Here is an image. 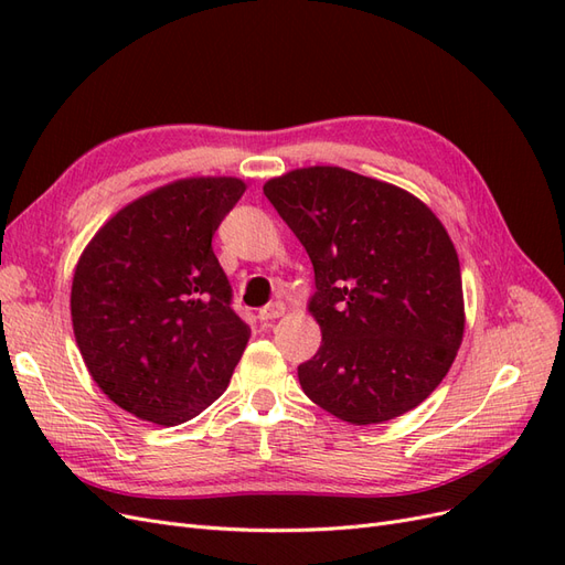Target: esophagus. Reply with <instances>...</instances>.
Wrapping results in <instances>:
<instances>
[{
	"instance_id": "34e87169",
	"label": "esophagus",
	"mask_w": 565,
	"mask_h": 565,
	"mask_svg": "<svg viewBox=\"0 0 565 565\" xmlns=\"http://www.w3.org/2000/svg\"><path fill=\"white\" fill-rule=\"evenodd\" d=\"M285 316V306L280 301H273V303H266L264 309H259V320L262 322H268V320H276Z\"/></svg>"
}]
</instances>
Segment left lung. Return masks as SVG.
I'll return each instance as SVG.
<instances>
[{
    "instance_id": "8db88e82",
    "label": "left lung",
    "mask_w": 565,
    "mask_h": 565,
    "mask_svg": "<svg viewBox=\"0 0 565 565\" xmlns=\"http://www.w3.org/2000/svg\"><path fill=\"white\" fill-rule=\"evenodd\" d=\"M264 195L311 256L318 353L306 396L355 426L417 407L446 377L465 334L455 245L403 188L341 167L270 179Z\"/></svg>"
}]
</instances>
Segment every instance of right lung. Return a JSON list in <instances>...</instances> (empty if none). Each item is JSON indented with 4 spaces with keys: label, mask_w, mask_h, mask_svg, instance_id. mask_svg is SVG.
Here are the masks:
<instances>
[{
    "label": "right lung",
    "mask_w": 565,
    "mask_h": 565,
    "mask_svg": "<svg viewBox=\"0 0 565 565\" xmlns=\"http://www.w3.org/2000/svg\"><path fill=\"white\" fill-rule=\"evenodd\" d=\"M231 177L181 179L119 210L82 252L73 330L94 382L127 413L177 426L226 391L249 339L212 249L243 198Z\"/></svg>",
    "instance_id": "obj_1"
}]
</instances>
